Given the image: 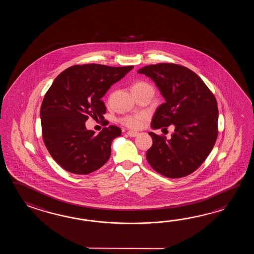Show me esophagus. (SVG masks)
I'll return each mask as SVG.
<instances>
[{
    "label": "esophagus",
    "instance_id": "1",
    "mask_svg": "<svg viewBox=\"0 0 254 254\" xmlns=\"http://www.w3.org/2000/svg\"><path fill=\"white\" fill-rule=\"evenodd\" d=\"M138 134H139L138 132H136V131H132V130H129V131H127V135L129 136V137H135V136H137Z\"/></svg>",
    "mask_w": 254,
    "mask_h": 254
}]
</instances>
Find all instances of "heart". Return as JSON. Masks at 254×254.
Segmentation results:
<instances>
[{
	"mask_svg": "<svg viewBox=\"0 0 254 254\" xmlns=\"http://www.w3.org/2000/svg\"><path fill=\"white\" fill-rule=\"evenodd\" d=\"M146 87L151 86L146 82L140 81V82L135 83L131 89H142ZM147 120H148V114H144V113H139V114L125 115L120 119V123L129 129H136L141 128Z\"/></svg>",
	"mask_w": 254,
	"mask_h": 254,
	"instance_id": "obj_1",
	"label": "heart"
}]
</instances>
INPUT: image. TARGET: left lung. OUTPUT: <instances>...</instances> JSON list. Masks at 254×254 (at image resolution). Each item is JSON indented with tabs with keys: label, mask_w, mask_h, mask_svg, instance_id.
Masks as SVG:
<instances>
[{
	"label": "left lung",
	"mask_w": 254,
	"mask_h": 254,
	"mask_svg": "<svg viewBox=\"0 0 254 254\" xmlns=\"http://www.w3.org/2000/svg\"><path fill=\"white\" fill-rule=\"evenodd\" d=\"M154 81L165 100L151 121L152 129L174 125L172 138L150 131L152 145L146 159L167 178L185 177L205 161L218 136L217 101L192 70L175 64L147 65L138 70Z\"/></svg>",
	"instance_id": "1"
}]
</instances>
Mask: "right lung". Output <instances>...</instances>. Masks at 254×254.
<instances>
[{
    "mask_svg": "<svg viewBox=\"0 0 254 254\" xmlns=\"http://www.w3.org/2000/svg\"><path fill=\"white\" fill-rule=\"evenodd\" d=\"M133 66L111 67L98 64L73 65L55 78L43 98L40 116L44 144L65 171L89 174L103 166L111 156L119 127H104L99 134L87 129L89 117L103 119V95Z\"/></svg>",
    "mask_w": 254,
    "mask_h": 254,
    "instance_id": "obj_1",
    "label": "right lung"
}]
</instances>
